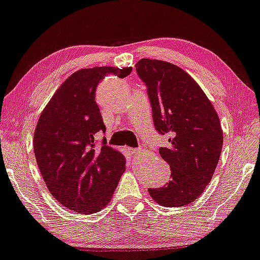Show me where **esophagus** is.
Instances as JSON below:
<instances>
[{"instance_id":"esophagus-1","label":"esophagus","mask_w":260,"mask_h":260,"mask_svg":"<svg viewBox=\"0 0 260 260\" xmlns=\"http://www.w3.org/2000/svg\"><path fill=\"white\" fill-rule=\"evenodd\" d=\"M128 151H129V154L131 156H137V155H139L141 153V149H139V148H128Z\"/></svg>"}]
</instances>
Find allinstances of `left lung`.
<instances>
[{
  "label": "left lung",
  "mask_w": 260,
  "mask_h": 260,
  "mask_svg": "<svg viewBox=\"0 0 260 260\" xmlns=\"http://www.w3.org/2000/svg\"><path fill=\"white\" fill-rule=\"evenodd\" d=\"M136 70L147 87L155 129L170 137L159 155L170 165L171 180L148 192L165 207L185 206L213 178L223 147L221 122L206 94L181 68L141 58Z\"/></svg>",
  "instance_id": "left-lung-1"
}]
</instances>
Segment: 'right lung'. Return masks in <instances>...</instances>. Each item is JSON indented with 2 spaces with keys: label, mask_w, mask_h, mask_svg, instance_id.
Listing matches in <instances>:
<instances>
[{
  "label": "right lung",
  "mask_w": 260,
  "mask_h": 260,
  "mask_svg": "<svg viewBox=\"0 0 260 260\" xmlns=\"http://www.w3.org/2000/svg\"><path fill=\"white\" fill-rule=\"evenodd\" d=\"M132 68L97 67L68 78L39 116L34 151L47 189L62 206L79 214L104 208L125 170V158L106 145L96 147L106 128L95 101L96 87L107 75L129 76Z\"/></svg>",
  "instance_id": "obj_1"
}]
</instances>
